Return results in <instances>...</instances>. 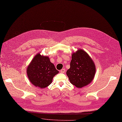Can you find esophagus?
<instances>
[{
	"label": "esophagus",
	"mask_w": 122,
	"mask_h": 122,
	"mask_svg": "<svg viewBox=\"0 0 122 122\" xmlns=\"http://www.w3.org/2000/svg\"><path fill=\"white\" fill-rule=\"evenodd\" d=\"M60 72H61V73H65V69H62V70H61V71H60Z\"/></svg>",
	"instance_id": "34e87169"
}]
</instances>
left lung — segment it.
I'll use <instances>...</instances> for the list:
<instances>
[{
	"label": "left lung",
	"instance_id": "1",
	"mask_svg": "<svg viewBox=\"0 0 122 122\" xmlns=\"http://www.w3.org/2000/svg\"><path fill=\"white\" fill-rule=\"evenodd\" d=\"M95 64L84 50L78 49L72 55L70 68L66 72L70 82L78 88L88 85L95 74Z\"/></svg>",
	"mask_w": 122,
	"mask_h": 122
}]
</instances>
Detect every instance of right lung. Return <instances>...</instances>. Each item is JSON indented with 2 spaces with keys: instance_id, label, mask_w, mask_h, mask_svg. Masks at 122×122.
Returning <instances> with one entry per match:
<instances>
[{
  "instance_id": "right-lung-1",
  "label": "right lung",
  "mask_w": 122,
  "mask_h": 122,
  "mask_svg": "<svg viewBox=\"0 0 122 122\" xmlns=\"http://www.w3.org/2000/svg\"><path fill=\"white\" fill-rule=\"evenodd\" d=\"M28 78L32 84L43 88L52 82L54 76L59 73L49 57L37 54L27 69Z\"/></svg>"
}]
</instances>
